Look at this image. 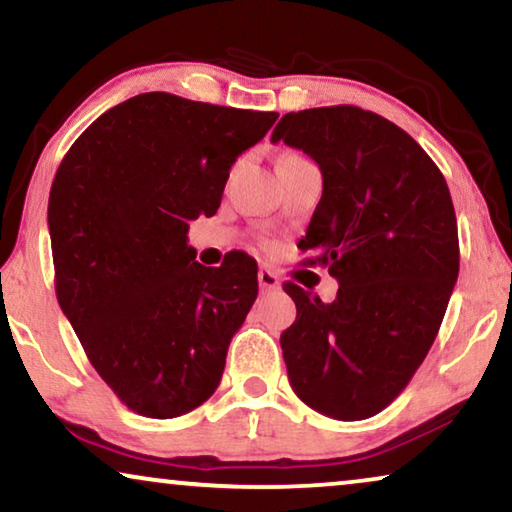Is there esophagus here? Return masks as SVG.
<instances>
[{
    "mask_svg": "<svg viewBox=\"0 0 512 512\" xmlns=\"http://www.w3.org/2000/svg\"><path fill=\"white\" fill-rule=\"evenodd\" d=\"M258 284H261L263 291H277L279 286H282V279H279L272 270L261 268L258 270Z\"/></svg>",
    "mask_w": 512,
    "mask_h": 512,
    "instance_id": "esophagus-1",
    "label": "esophagus"
}]
</instances>
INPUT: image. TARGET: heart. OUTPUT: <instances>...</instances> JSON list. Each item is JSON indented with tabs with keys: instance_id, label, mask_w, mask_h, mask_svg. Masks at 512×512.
<instances>
[{
	"instance_id": "heart-1",
	"label": "heart",
	"mask_w": 512,
	"mask_h": 512,
	"mask_svg": "<svg viewBox=\"0 0 512 512\" xmlns=\"http://www.w3.org/2000/svg\"><path fill=\"white\" fill-rule=\"evenodd\" d=\"M289 158H300V156H296V153H286V156H284L282 160H289Z\"/></svg>"
}]
</instances>
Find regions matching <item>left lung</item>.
Returning <instances> with one entry per match:
<instances>
[{
  "label": "left lung",
  "mask_w": 512,
  "mask_h": 512,
  "mask_svg": "<svg viewBox=\"0 0 512 512\" xmlns=\"http://www.w3.org/2000/svg\"><path fill=\"white\" fill-rule=\"evenodd\" d=\"M319 165L324 193L298 247L338 279L321 303L284 291L296 321L282 333L296 396L356 422L382 412L422 366L459 275V235L443 172L408 132L352 104L286 114L272 142Z\"/></svg>",
  "instance_id": "1"
}]
</instances>
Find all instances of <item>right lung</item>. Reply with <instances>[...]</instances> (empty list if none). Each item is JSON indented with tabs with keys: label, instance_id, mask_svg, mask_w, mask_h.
Segmentation results:
<instances>
[{
	"label": "right lung",
	"instance_id": "add662e5",
	"mask_svg": "<svg viewBox=\"0 0 512 512\" xmlns=\"http://www.w3.org/2000/svg\"><path fill=\"white\" fill-rule=\"evenodd\" d=\"M277 116L142 93L90 123L55 172V296L97 375L137 415H186L219 387L258 296L256 261L240 251L205 268L188 221L216 214L230 167Z\"/></svg>",
	"mask_w": 512,
	"mask_h": 512
}]
</instances>
